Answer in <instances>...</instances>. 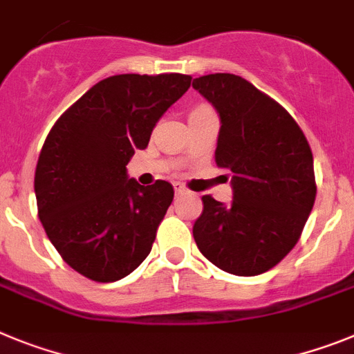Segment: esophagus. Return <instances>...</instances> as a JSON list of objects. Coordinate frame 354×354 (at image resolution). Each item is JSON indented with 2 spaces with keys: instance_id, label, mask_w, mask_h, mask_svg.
<instances>
[{
  "instance_id": "34e87169",
  "label": "esophagus",
  "mask_w": 354,
  "mask_h": 354,
  "mask_svg": "<svg viewBox=\"0 0 354 354\" xmlns=\"http://www.w3.org/2000/svg\"><path fill=\"white\" fill-rule=\"evenodd\" d=\"M174 192H176V196L185 194L187 189H185V187H183V185H181V183H174Z\"/></svg>"
}]
</instances>
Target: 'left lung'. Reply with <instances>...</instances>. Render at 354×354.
<instances>
[{
    "instance_id": "obj_1",
    "label": "left lung",
    "mask_w": 354,
    "mask_h": 354,
    "mask_svg": "<svg viewBox=\"0 0 354 354\" xmlns=\"http://www.w3.org/2000/svg\"><path fill=\"white\" fill-rule=\"evenodd\" d=\"M192 87L219 113L215 164L233 189L230 205L203 196L194 241L230 274H262L290 253L312 212V149L290 113L248 80L215 73Z\"/></svg>"
}]
</instances>
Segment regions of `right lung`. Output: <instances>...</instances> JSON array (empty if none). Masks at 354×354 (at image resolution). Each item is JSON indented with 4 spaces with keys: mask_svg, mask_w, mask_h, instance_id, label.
<instances>
[{
    "mask_svg": "<svg viewBox=\"0 0 354 354\" xmlns=\"http://www.w3.org/2000/svg\"><path fill=\"white\" fill-rule=\"evenodd\" d=\"M190 80L178 73L104 78L46 137L35 169L39 219L64 262L85 278L118 281L151 251L173 185H140L126 165L146 149L156 122L189 91Z\"/></svg>",
    "mask_w": 354,
    "mask_h": 354,
    "instance_id": "1",
    "label": "right lung"
}]
</instances>
